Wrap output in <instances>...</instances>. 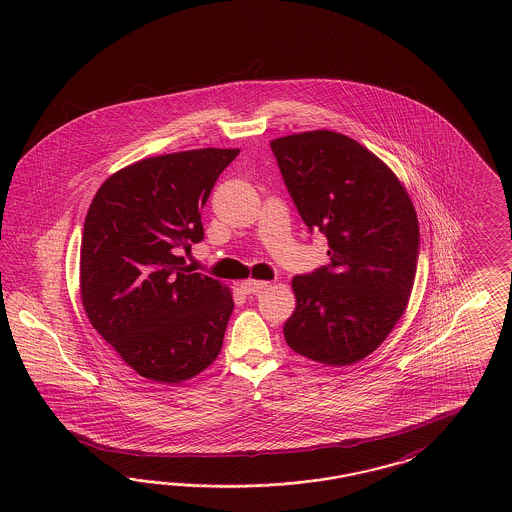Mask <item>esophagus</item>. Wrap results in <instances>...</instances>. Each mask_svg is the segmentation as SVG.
<instances>
[{"mask_svg": "<svg viewBox=\"0 0 512 512\" xmlns=\"http://www.w3.org/2000/svg\"><path fill=\"white\" fill-rule=\"evenodd\" d=\"M268 282L265 280H245L240 284V288H242V292L247 293V295H251V293L261 292V290H265L267 288Z\"/></svg>", "mask_w": 512, "mask_h": 512, "instance_id": "34e87169", "label": "esophagus"}]
</instances>
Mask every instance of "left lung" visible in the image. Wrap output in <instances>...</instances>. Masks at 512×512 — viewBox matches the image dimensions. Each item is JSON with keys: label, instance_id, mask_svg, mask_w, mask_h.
<instances>
[{"label": "left lung", "instance_id": "8db88e82", "mask_svg": "<svg viewBox=\"0 0 512 512\" xmlns=\"http://www.w3.org/2000/svg\"><path fill=\"white\" fill-rule=\"evenodd\" d=\"M270 149L301 219L330 247L328 265L293 278L284 338L322 365H353L407 309L420 249L413 201L384 161L338 132L292 134Z\"/></svg>", "mask_w": 512, "mask_h": 512}]
</instances>
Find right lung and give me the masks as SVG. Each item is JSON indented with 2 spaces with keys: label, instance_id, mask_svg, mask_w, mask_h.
Masks as SVG:
<instances>
[{
  "label": "right lung",
  "instance_id": "add662e5",
  "mask_svg": "<svg viewBox=\"0 0 512 512\" xmlns=\"http://www.w3.org/2000/svg\"><path fill=\"white\" fill-rule=\"evenodd\" d=\"M240 149L142 159L109 176L84 220L80 295L99 336L161 384L194 378L219 357L234 301L186 267L203 240L201 209Z\"/></svg>",
  "mask_w": 512,
  "mask_h": 512
}]
</instances>
